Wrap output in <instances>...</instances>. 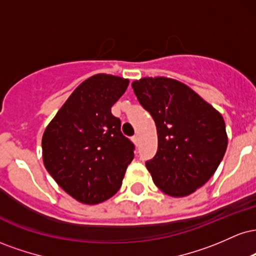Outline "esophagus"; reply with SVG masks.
Returning a JSON list of instances; mask_svg holds the SVG:
<instances>
[{
	"label": "esophagus",
	"mask_w": 256,
	"mask_h": 256,
	"mask_svg": "<svg viewBox=\"0 0 256 256\" xmlns=\"http://www.w3.org/2000/svg\"><path fill=\"white\" fill-rule=\"evenodd\" d=\"M132 140H134L136 144H138V142H140V137H138V134H134V136L132 137Z\"/></svg>",
	"instance_id": "obj_1"
}]
</instances>
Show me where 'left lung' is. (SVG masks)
Masks as SVG:
<instances>
[{
    "mask_svg": "<svg viewBox=\"0 0 256 256\" xmlns=\"http://www.w3.org/2000/svg\"><path fill=\"white\" fill-rule=\"evenodd\" d=\"M132 89L156 125L158 152L146 161L152 180L167 195H190L207 183L224 158V119L174 79L142 78L132 83Z\"/></svg>",
    "mask_w": 256,
    "mask_h": 256,
    "instance_id": "8db88e82",
    "label": "left lung"
}]
</instances>
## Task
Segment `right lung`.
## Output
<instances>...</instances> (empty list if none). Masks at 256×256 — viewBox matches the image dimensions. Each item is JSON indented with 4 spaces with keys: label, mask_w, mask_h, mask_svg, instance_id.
<instances>
[{
    "label": "right lung",
    "mask_w": 256,
    "mask_h": 256,
    "mask_svg": "<svg viewBox=\"0 0 256 256\" xmlns=\"http://www.w3.org/2000/svg\"><path fill=\"white\" fill-rule=\"evenodd\" d=\"M128 85V79L104 73L88 78L44 131V166L79 202L96 204L112 198L134 160V144L110 110Z\"/></svg>",
    "instance_id": "1"
}]
</instances>
